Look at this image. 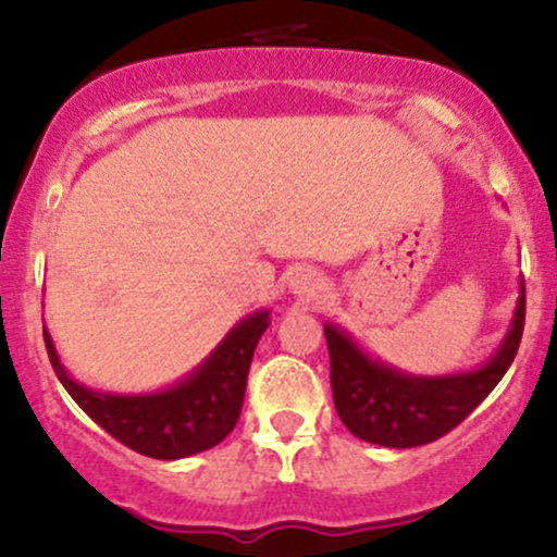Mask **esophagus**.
<instances>
[{"label":"esophagus","mask_w":557,"mask_h":557,"mask_svg":"<svg viewBox=\"0 0 557 557\" xmlns=\"http://www.w3.org/2000/svg\"><path fill=\"white\" fill-rule=\"evenodd\" d=\"M287 287H290L293 296H298L300 300H317L324 290V280L317 270L300 267V270L290 272V277H287Z\"/></svg>","instance_id":"esophagus-1"}]
</instances>
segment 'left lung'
Returning a JSON list of instances; mask_svg holds the SVG:
<instances>
[{
    "mask_svg": "<svg viewBox=\"0 0 557 557\" xmlns=\"http://www.w3.org/2000/svg\"><path fill=\"white\" fill-rule=\"evenodd\" d=\"M523 332V283L513 319L487 361L469 372L408 374L372 359L350 332L324 324L335 411L350 434L382 447H419L458 426L495 389Z\"/></svg>",
    "mask_w": 557,
    "mask_h": 557,
    "instance_id": "8db88e82",
    "label": "left lung"
}]
</instances>
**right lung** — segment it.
<instances>
[{
  "mask_svg": "<svg viewBox=\"0 0 557 557\" xmlns=\"http://www.w3.org/2000/svg\"><path fill=\"white\" fill-rule=\"evenodd\" d=\"M267 327L270 309L243 317L194 372L151 393H110L81 385L62 367L47 327L44 343L57 380L101 430L140 456L177 461L220 445L238 424L248 369Z\"/></svg>",
  "mask_w": 557,
  "mask_h": 557,
  "instance_id": "obj_1",
  "label": "right lung"
}]
</instances>
